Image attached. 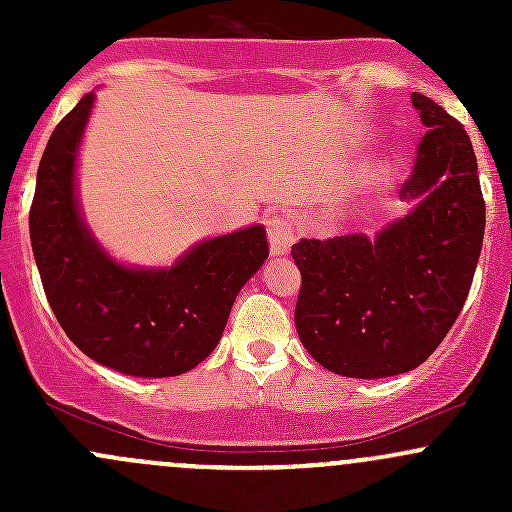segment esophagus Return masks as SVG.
<instances>
[{"label": "esophagus", "mask_w": 512, "mask_h": 512, "mask_svg": "<svg viewBox=\"0 0 512 512\" xmlns=\"http://www.w3.org/2000/svg\"><path fill=\"white\" fill-rule=\"evenodd\" d=\"M267 235H270V247L275 255H287L294 242V227L285 215H272L267 220Z\"/></svg>", "instance_id": "esophagus-1"}]
</instances>
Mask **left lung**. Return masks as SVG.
Here are the masks:
<instances>
[{
  "mask_svg": "<svg viewBox=\"0 0 512 512\" xmlns=\"http://www.w3.org/2000/svg\"><path fill=\"white\" fill-rule=\"evenodd\" d=\"M428 133L401 198L414 210L379 232L302 240L294 324L304 349L334 374H406L436 352L466 304L483 247L485 200L461 121L411 94Z\"/></svg>",
  "mask_w": 512,
  "mask_h": 512,
  "instance_id": "1",
  "label": "left lung"
}]
</instances>
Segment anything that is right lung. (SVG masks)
I'll use <instances>...</instances> for the list:
<instances>
[{
    "label": "right lung",
    "mask_w": 512,
    "mask_h": 512,
    "mask_svg": "<svg viewBox=\"0 0 512 512\" xmlns=\"http://www.w3.org/2000/svg\"><path fill=\"white\" fill-rule=\"evenodd\" d=\"M94 94L51 133L36 173L29 235L46 299L86 356L143 379L178 376L215 347L232 302L270 255L262 225L210 237L173 267L141 270L111 260L76 203V151Z\"/></svg>",
    "instance_id": "add662e5"
}]
</instances>
